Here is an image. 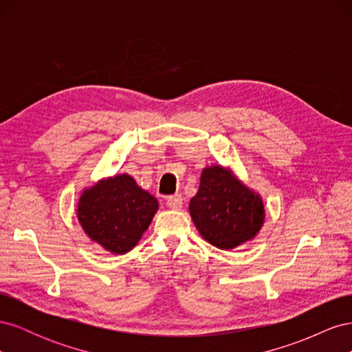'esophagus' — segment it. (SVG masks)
<instances>
[{
	"mask_svg": "<svg viewBox=\"0 0 352 352\" xmlns=\"http://www.w3.org/2000/svg\"><path fill=\"white\" fill-rule=\"evenodd\" d=\"M167 207L172 208V210H180V208H182V197H180L179 194L168 197L167 198Z\"/></svg>",
	"mask_w": 352,
	"mask_h": 352,
	"instance_id": "1",
	"label": "esophagus"
}]
</instances>
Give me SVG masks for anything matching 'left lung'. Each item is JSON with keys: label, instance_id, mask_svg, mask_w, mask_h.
I'll return each mask as SVG.
<instances>
[{"label": "left lung", "instance_id": "obj_1", "mask_svg": "<svg viewBox=\"0 0 352 352\" xmlns=\"http://www.w3.org/2000/svg\"><path fill=\"white\" fill-rule=\"evenodd\" d=\"M189 212L199 235L220 250H233L254 239L265 219L261 195L220 164L202 170Z\"/></svg>", "mask_w": 352, "mask_h": 352}]
</instances>
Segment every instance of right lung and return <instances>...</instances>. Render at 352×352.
Instances as JSON below:
<instances>
[{"instance_id":"add662e5","label":"right lung","mask_w":352,"mask_h":352,"mask_svg":"<svg viewBox=\"0 0 352 352\" xmlns=\"http://www.w3.org/2000/svg\"><path fill=\"white\" fill-rule=\"evenodd\" d=\"M158 210V201L127 173L85 188L76 216L88 238L111 254H126L140 242Z\"/></svg>"}]
</instances>
